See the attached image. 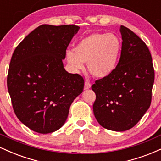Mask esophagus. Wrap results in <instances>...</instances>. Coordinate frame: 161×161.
I'll use <instances>...</instances> for the list:
<instances>
[{"label":"esophagus","instance_id":"esophagus-1","mask_svg":"<svg viewBox=\"0 0 161 161\" xmlns=\"http://www.w3.org/2000/svg\"><path fill=\"white\" fill-rule=\"evenodd\" d=\"M91 88V84H90L88 82H85V86H84V89L85 90H87L88 89V88Z\"/></svg>","mask_w":161,"mask_h":161}]
</instances>
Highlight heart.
I'll use <instances>...</instances> for the list:
<instances>
[{"label": "heart", "instance_id": "obj_1", "mask_svg": "<svg viewBox=\"0 0 161 161\" xmlns=\"http://www.w3.org/2000/svg\"><path fill=\"white\" fill-rule=\"evenodd\" d=\"M121 47V41L115 34L95 33L81 41L74 53L68 51L66 60L75 72L84 69L82 64H88L93 76L104 78L116 69Z\"/></svg>", "mask_w": 161, "mask_h": 161}]
</instances>
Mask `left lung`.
I'll return each instance as SVG.
<instances>
[{
	"instance_id": "1",
	"label": "left lung",
	"mask_w": 161,
	"mask_h": 161,
	"mask_svg": "<svg viewBox=\"0 0 161 161\" xmlns=\"http://www.w3.org/2000/svg\"><path fill=\"white\" fill-rule=\"evenodd\" d=\"M122 48L116 69L92 85L96 99L93 111L98 123L109 130L132 128L148 110L154 70L148 47L137 35L121 25Z\"/></svg>"
}]
</instances>
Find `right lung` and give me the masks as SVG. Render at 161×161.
<instances>
[{"mask_svg": "<svg viewBox=\"0 0 161 161\" xmlns=\"http://www.w3.org/2000/svg\"><path fill=\"white\" fill-rule=\"evenodd\" d=\"M79 29L75 25H42L13 53L7 80L13 108L34 132L51 133L62 127L70 105L83 91L82 77L66 72L63 64Z\"/></svg>", "mask_w": 161, "mask_h": 161, "instance_id": "add662e5", "label": "right lung"}]
</instances>
